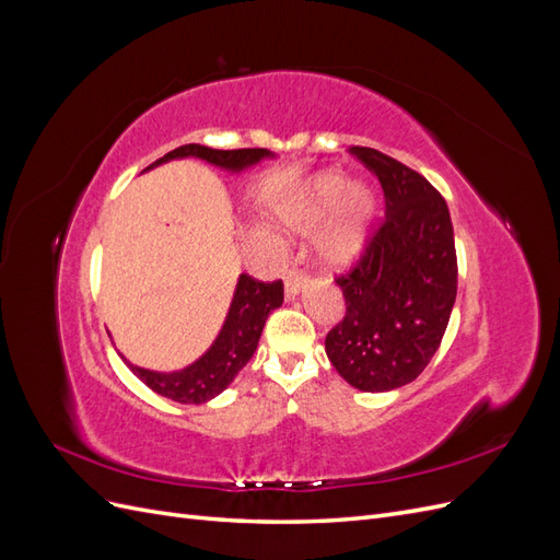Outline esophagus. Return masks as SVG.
Segmentation results:
<instances>
[{
  "mask_svg": "<svg viewBox=\"0 0 560 560\" xmlns=\"http://www.w3.org/2000/svg\"><path fill=\"white\" fill-rule=\"evenodd\" d=\"M303 284H306V276H303L301 270H290V273L284 276V296L296 299L299 292L303 290Z\"/></svg>",
  "mask_w": 560,
  "mask_h": 560,
  "instance_id": "esophagus-1",
  "label": "esophagus"
}]
</instances>
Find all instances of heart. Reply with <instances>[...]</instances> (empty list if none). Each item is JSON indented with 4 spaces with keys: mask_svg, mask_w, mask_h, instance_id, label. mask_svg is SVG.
Instances as JSON below:
<instances>
[{
    "mask_svg": "<svg viewBox=\"0 0 560 560\" xmlns=\"http://www.w3.org/2000/svg\"><path fill=\"white\" fill-rule=\"evenodd\" d=\"M378 214V198L364 182H350L338 173H319L278 208L284 229L308 235L327 222L317 238L319 261L331 270L350 268L364 252Z\"/></svg>",
    "mask_w": 560,
    "mask_h": 560,
    "instance_id": "obj_1",
    "label": "heart"
}]
</instances>
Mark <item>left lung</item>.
Returning a JSON list of instances; mask_svg holds the SVG:
<instances>
[{
    "instance_id": "left-lung-1",
    "label": "left lung",
    "mask_w": 560,
    "mask_h": 560,
    "mask_svg": "<svg viewBox=\"0 0 560 560\" xmlns=\"http://www.w3.org/2000/svg\"><path fill=\"white\" fill-rule=\"evenodd\" d=\"M385 194V222L350 276L338 278L346 317L325 350L346 383L389 393L418 378L442 343L457 292L453 224L446 200L411 167L354 147Z\"/></svg>"
}]
</instances>
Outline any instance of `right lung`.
Here are the masks:
<instances>
[{
    "label": "right lung",
    "mask_w": 560,
    "mask_h": 560,
    "mask_svg": "<svg viewBox=\"0 0 560 560\" xmlns=\"http://www.w3.org/2000/svg\"><path fill=\"white\" fill-rule=\"evenodd\" d=\"M179 159H200L219 167V171H226L229 175H243L261 161L276 159V154L268 149L224 151L202 144H184L179 149H173L171 154H165L156 163H151L147 171H154V167L163 163ZM282 299L284 296L280 280L257 282L243 273L238 276V282H235L222 329H219L212 346L196 362L177 371H154L128 362L124 354L121 358L130 366L132 374L154 389L156 395L179 404H206L217 395H222L233 383V378L241 374V369L252 360L254 350L259 346L266 319L270 313L282 306Z\"/></svg>",
    "instance_id": "right-lung-1"
}]
</instances>
